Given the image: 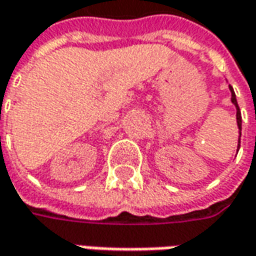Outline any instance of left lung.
I'll use <instances>...</instances> for the list:
<instances>
[{
  "mask_svg": "<svg viewBox=\"0 0 256 256\" xmlns=\"http://www.w3.org/2000/svg\"><path fill=\"white\" fill-rule=\"evenodd\" d=\"M230 90H231V101L232 104L236 106V122H238V128H240V140H241V126H242V118H241V111H240V106H238V102H236V96H235V92H234V90H232V86L230 85ZM241 142V141H240Z\"/></svg>",
  "mask_w": 256,
  "mask_h": 256,
  "instance_id": "obj_1",
  "label": "left lung"
}]
</instances>
